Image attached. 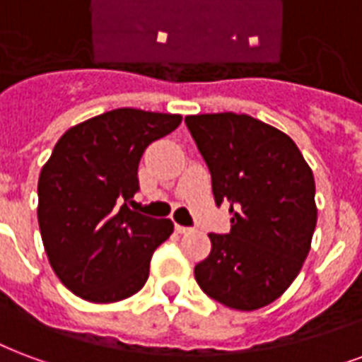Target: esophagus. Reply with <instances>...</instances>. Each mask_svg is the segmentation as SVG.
<instances>
[{"label": "esophagus", "mask_w": 362, "mask_h": 362, "mask_svg": "<svg viewBox=\"0 0 362 362\" xmlns=\"http://www.w3.org/2000/svg\"><path fill=\"white\" fill-rule=\"evenodd\" d=\"M175 230L177 233H181V235H185V233H191V227H183V225H175Z\"/></svg>", "instance_id": "34e87169"}]
</instances>
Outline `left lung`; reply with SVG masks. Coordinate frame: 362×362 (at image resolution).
<instances>
[{"mask_svg":"<svg viewBox=\"0 0 362 362\" xmlns=\"http://www.w3.org/2000/svg\"><path fill=\"white\" fill-rule=\"evenodd\" d=\"M211 173L216 204H230V233H210V255L194 267L204 294L238 311L279 300L311 250L313 171L286 133L248 114L185 118Z\"/></svg>","mask_w":362,"mask_h":362,"instance_id":"left-lung-1","label":"left lung"}]
</instances>
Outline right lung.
Instances as JSON below:
<instances>
[{
    "instance_id": "add662e5",
    "label": "right lung",
    "mask_w": 362,
    "mask_h": 362,
    "mask_svg": "<svg viewBox=\"0 0 362 362\" xmlns=\"http://www.w3.org/2000/svg\"><path fill=\"white\" fill-rule=\"evenodd\" d=\"M179 114L116 108L70 127L37 181V223L51 267L64 286L93 303H114L145 286L151 257L173 223L127 208L152 141Z\"/></svg>"
}]
</instances>
